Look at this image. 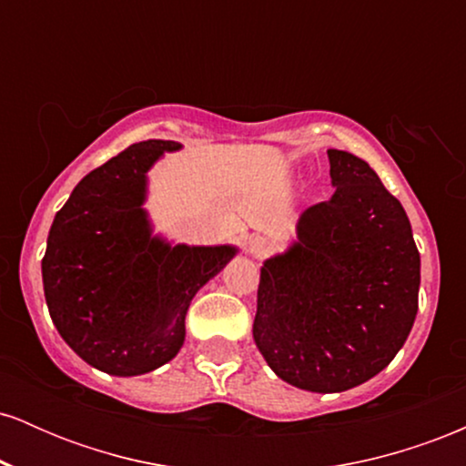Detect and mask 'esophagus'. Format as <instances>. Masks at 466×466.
<instances>
[{"label":"esophagus","instance_id":"obj_1","mask_svg":"<svg viewBox=\"0 0 466 466\" xmlns=\"http://www.w3.org/2000/svg\"><path fill=\"white\" fill-rule=\"evenodd\" d=\"M245 248H248V254L256 256V258H260V256H265L267 251L271 249V243L265 237H249Z\"/></svg>","mask_w":466,"mask_h":466}]
</instances>
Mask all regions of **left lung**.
Wrapping results in <instances>:
<instances>
[{
    "mask_svg": "<svg viewBox=\"0 0 466 466\" xmlns=\"http://www.w3.org/2000/svg\"><path fill=\"white\" fill-rule=\"evenodd\" d=\"M329 201L260 267L254 341L307 392L361 386L397 357L419 311L420 256L410 218L361 157L329 148Z\"/></svg>",
    "mask_w": 466,
    "mask_h": 466,
    "instance_id": "8db88e82",
    "label": "left lung"
}]
</instances>
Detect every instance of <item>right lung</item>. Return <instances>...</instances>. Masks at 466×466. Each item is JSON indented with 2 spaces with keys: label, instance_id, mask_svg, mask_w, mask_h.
<instances>
[{
  "label": "right lung",
  "instance_id": "add662e5",
  "mask_svg": "<svg viewBox=\"0 0 466 466\" xmlns=\"http://www.w3.org/2000/svg\"><path fill=\"white\" fill-rule=\"evenodd\" d=\"M175 151L173 140L131 144L78 181L47 234L41 274L52 322L80 360L114 377L173 360L192 298L238 254L155 232L148 170Z\"/></svg>",
  "mask_w": 466,
  "mask_h": 466
}]
</instances>
